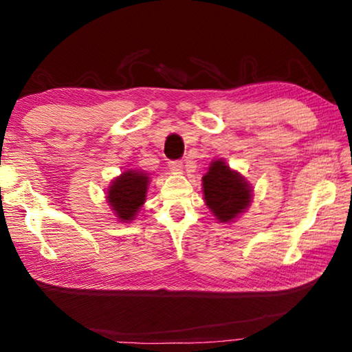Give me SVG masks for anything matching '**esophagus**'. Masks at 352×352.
Returning <instances> with one entry per match:
<instances>
[{
  "instance_id": "1",
  "label": "esophagus",
  "mask_w": 352,
  "mask_h": 352,
  "mask_svg": "<svg viewBox=\"0 0 352 352\" xmlns=\"http://www.w3.org/2000/svg\"><path fill=\"white\" fill-rule=\"evenodd\" d=\"M169 169L175 174H182L183 170V163L182 162H169Z\"/></svg>"
}]
</instances>
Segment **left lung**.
I'll return each instance as SVG.
<instances>
[{"instance_id": "8db88e82", "label": "left lung", "mask_w": 352, "mask_h": 352, "mask_svg": "<svg viewBox=\"0 0 352 352\" xmlns=\"http://www.w3.org/2000/svg\"><path fill=\"white\" fill-rule=\"evenodd\" d=\"M205 204L219 222L228 223L252 204V188L239 172L230 169L223 160L212 162L201 178Z\"/></svg>"}]
</instances>
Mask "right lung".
Masks as SVG:
<instances>
[{
	"label": "right lung",
	"mask_w": 352,
	"mask_h": 352,
	"mask_svg": "<svg viewBox=\"0 0 352 352\" xmlns=\"http://www.w3.org/2000/svg\"><path fill=\"white\" fill-rule=\"evenodd\" d=\"M148 186V175L141 170L129 169L111 182L107 190V201L119 222L133 220L144 205Z\"/></svg>",
	"instance_id": "obj_1"
}]
</instances>
